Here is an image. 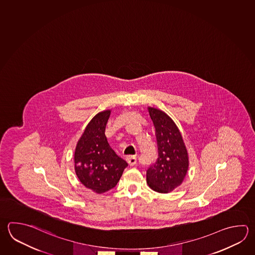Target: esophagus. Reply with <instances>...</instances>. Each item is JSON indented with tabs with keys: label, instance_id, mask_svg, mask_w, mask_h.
<instances>
[{
	"label": "esophagus",
	"instance_id": "1",
	"mask_svg": "<svg viewBox=\"0 0 255 255\" xmlns=\"http://www.w3.org/2000/svg\"><path fill=\"white\" fill-rule=\"evenodd\" d=\"M126 160L128 163V165H134L136 164V157L135 155H128L126 157Z\"/></svg>",
	"mask_w": 255,
	"mask_h": 255
}]
</instances>
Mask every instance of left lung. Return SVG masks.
Listing matches in <instances>:
<instances>
[{
  "mask_svg": "<svg viewBox=\"0 0 255 255\" xmlns=\"http://www.w3.org/2000/svg\"><path fill=\"white\" fill-rule=\"evenodd\" d=\"M155 127L158 158L146 171V183L157 193L167 194L185 179L189 156L182 134L175 121L162 110L148 107Z\"/></svg>",
  "mask_w": 255,
  "mask_h": 255,
  "instance_id": "8db88e82",
  "label": "left lung"
}]
</instances>
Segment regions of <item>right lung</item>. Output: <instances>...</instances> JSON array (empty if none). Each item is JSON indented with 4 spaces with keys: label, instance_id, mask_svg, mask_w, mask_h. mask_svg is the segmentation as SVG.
<instances>
[{
    "label": "right lung",
    "instance_id": "right-lung-1",
    "mask_svg": "<svg viewBox=\"0 0 255 255\" xmlns=\"http://www.w3.org/2000/svg\"><path fill=\"white\" fill-rule=\"evenodd\" d=\"M111 110L101 111L86 127L76 145L74 167L80 183L97 194L115 187L128 163L110 147L105 135Z\"/></svg>",
    "mask_w": 255,
    "mask_h": 255
}]
</instances>
